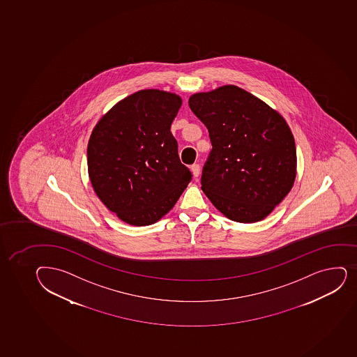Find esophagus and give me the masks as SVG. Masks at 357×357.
Returning a JSON list of instances; mask_svg holds the SVG:
<instances>
[{"label": "esophagus", "instance_id": "obj_1", "mask_svg": "<svg viewBox=\"0 0 357 357\" xmlns=\"http://www.w3.org/2000/svg\"><path fill=\"white\" fill-rule=\"evenodd\" d=\"M191 169L195 178H198L199 174H200V165H199V164H193V165L191 166Z\"/></svg>", "mask_w": 357, "mask_h": 357}]
</instances>
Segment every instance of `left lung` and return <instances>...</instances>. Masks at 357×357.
<instances>
[{
	"instance_id": "1",
	"label": "left lung",
	"mask_w": 357,
	"mask_h": 357,
	"mask_svg": "<svg viewBox=\"0 0 357 357\" xmlns=\"http://www.w3.org/2000/svg\"><path fill=\"white\" fill-rule=\"evenodd\" d=\"M188 105L213 146L202 169L204 193L231 220L265 219L296 176L294 136L284 118L236 85L195 93Z\"/></svg>"
}]
</instances>
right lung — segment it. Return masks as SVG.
<instances>
[{
    "label": "right lung",
    "instance_id": "add662e5",
    "mask_svg": "<svg viewBox=\"0 0 357 357\" xmlns=\"http://www.w3.org/2000/svg\"><path fill=\"white\" fill-rule=\"evenodd\" d=\"M181 103V96L172 92L140 90L111 107L92 130V188L126 224H155L172 210L192 181L169 131Z\"/></svg>",
    "mask_w": 357,
    "mask_h": 357
}]
</instances>
